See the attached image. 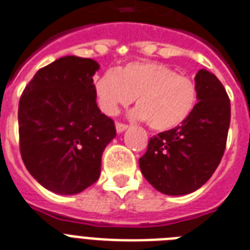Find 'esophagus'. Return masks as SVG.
Instances as JSON below:
<instances>
[{
    "mask_svg": "<svg viewBox=\"0 0 250 250\" xmlns=\"http://www.w3.org/2000/svg\"><path fill=\"white\" fill-rule=\"evenodd\" d=\"M126 129H127L126 124H123V123L116 124V131H117V133H123V131H125Z\"/></svg>",
    "mask_w": 250,
    "mask_h": 250,
    "instance_id": "34e87169",
    "label": "esophagus"
}]
</instances>
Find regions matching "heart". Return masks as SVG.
I'll use <instances>...</instances> for the list:
<instances>
[{
    "instance_id": "1",
    "label": "heart",
    "mask_w": 250,
    "mask_h": 250,
    "mask_svg": "<svg viewBox=\"0 0 250 250\" xmlns=\"http://www.w3.org/2000/svg\"><path fill=\"white\" fill-rule=\"evenodd\" d=\"M94 92L100 111L116 116L135 99V119L151 129L167 131L189 120L198 104V88L188 77L167 65L137 61L108 70L95 79Z\"/></svg>"
}]
</instances>
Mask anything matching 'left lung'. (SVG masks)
I'll return each mask as SVG.
<instances>
[{
	"instance_id": "1",
	"label": "left lung",
	"mask_w": 250,
	"mask_h": 250,
	"mask_svg": "<svg viewBox=\"0 0 250 250\" xmlns=\"http://www.w3.org/2000/svg\"><path fill=\"white\" fill-rule=\"evenodd\" d=\"M198 104L187 123L148 141L139 159L145 179L167 195H185L199 189L215 172L224 154L231 104L215 75L195 74Z\"/></svg>"
}]
</instances>
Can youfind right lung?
<instances>
[{"instance_id":"add662e5","label":"right lung","mask_w":250,"mask_h":250,"mask_svg":"<svg viewBox=\"0 0 250 250\" xmlns=\"http://www.w3.org/2000/svg\"><path fill=\"white\" fill-rule=\"evenodd\" d=\"M99 67L91 59L61 57L34 75L19 100L23 163L57 194H78L96 183L104 148L116 137L113 120L96 104Z\"/></svg>"}]
</instances>
